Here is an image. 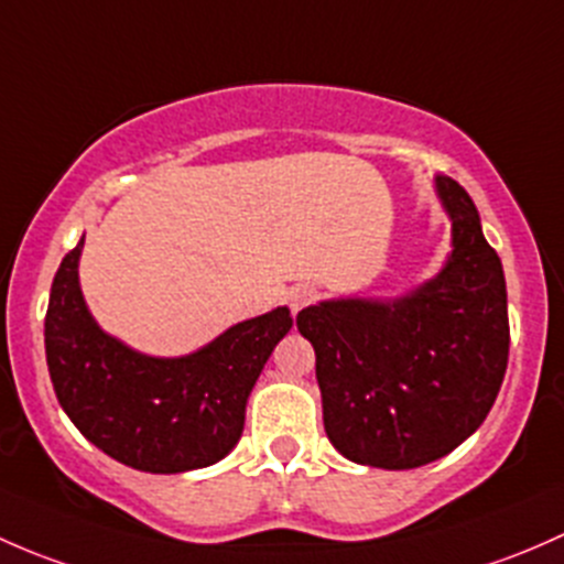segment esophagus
<instances>
[{"mask_svg": "<svg viewBox=\"0 0 564 564\" xmlns=\"http://www.w3.org/2000/svg\"><path fill=\"white\" fill-rule=\"evenodd\" d=\"M315 299H317V290L312 288V284H295V288H290V293H288V304L293 312H301L304 306H310Z\"/></svg>", "mask_w": 564, "mask_h": 564, "instance_id": "1", "label": "esophagus"}]
</instances>
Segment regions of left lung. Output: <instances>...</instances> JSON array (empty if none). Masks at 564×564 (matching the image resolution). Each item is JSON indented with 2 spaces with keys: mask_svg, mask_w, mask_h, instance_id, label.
<instances>
[{
  "mask_svg": "<svg viewBox=\"0 0 564 564\" xmlns=\"http://www.w3.org/2000/svg\"><path fill=\"white\" fill-rule=\"evenodd\" d=\"M451 254L397 299H328L299 312L315 347L323 426L356 464L415 469L458 448L489 415L508 369V290L473 197L434 176Z\"/></svg>",
  "mask_w": 564,
  "mask_h": 564,
  "instance_id": "obj_1",
  "label": "left lung"
}]
</instances>
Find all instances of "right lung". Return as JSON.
<instances>
[{
  "instance_id": "add662e5",
  "label": "right lung",
  "mask_w": 564,
  "mask_h": 564,
  "mask_svg": "<svg viewBox=\"0 0 564 564\" xmlns=\"http://www.w3.org/2000/svg\"><path fill=\"white\" fill-rule=\"evenodd\" d=\"M84 239L51 284L45 361L56 399L91 445L154 475L208 467L236 448L247 399L293 328L288 306L230 325L178 358L147 356L106 334L78 282Z\"/></svg>"
}]
</instances>
